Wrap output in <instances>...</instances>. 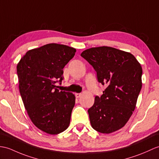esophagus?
<instances>
[{"instance_id": "esophagus-1", "label": "esophagus", "mask_w": 159, "mask_h": 159, "mask_svg": "<svg viewBox=\"0 0 159 159\" xmlns=\"http://www.w3.org/2000/svg\"><path fill=\"white\" fill-rule=\"evenodd\" d=\"M81 95H82L81 93H75V96L76 98H79L81 96Z\"/></svg>"}]
</instances>
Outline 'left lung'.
<instances>
[{"mask_svg":"<svg viewBox=\"0 0 159 159\" xmlns=\"http://www.w3.org/2000/svg\"><path fill=\"white\" fill-rule=\"evenodd\" d=\"M80 55L93 66L98 82L106 87L88 110L91 127L102 134L120 129L135 108L142 84L141 65L131 53L110 47L91 48Z\"/></svg>","mask_w":159,"mask_h":159,"instance_id":"left-lung-1","label":"left lung"}]
</instances>
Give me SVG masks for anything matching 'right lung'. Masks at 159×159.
I'll return each instance as SVG.
<instances>
[{
  "label": "right lung",
  "instance_id": "add662e5",
  "mask_svg": "<svg viewBox=\"0 0 159 159\" xmlns=\"http://www.w3.org/2000/svg\"><path fill=\"white\" fill-rule=\"evenodd\" d=\"M76 49L56 43L27 51L17 66L22 101L30 119L39 129L51 135L65 131L70 122L75 96L60 91L63 68L75 56Z\"/></svg>",
  "mask_w": 159,
  "mask_h": 159
}]
</instances>
